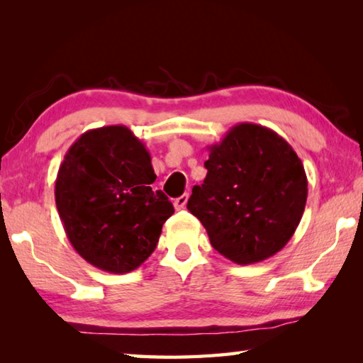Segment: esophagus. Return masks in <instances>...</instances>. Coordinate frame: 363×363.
Instances as JSON below:
<instances>
[{
	"instance_id": "obj_1",
	"label": "esophagus",
	"mask_w": 363,
	"mask_h": 363,
	"mask_svg": "<svg viewBox=\"0 0 363 363\" xmlns=\"http://www.w3.org/2000/svg\"><path fill=\"white\" fill-rule=\"evenodd\" d=\"M187 200H189V194H184V195H181L179 199H176L174 200V208L177 211L179 210H184V208H186V205H187Z\"/></svg>"
}]
</instances>
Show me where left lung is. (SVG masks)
<instances>
[{
	"label": "left lung",
	"instance_id": "obj_1",
	"mask_svg": "<svg viewBox=\"0 0 363 363\" xmlns=\"http://www.w3.org/2000/svg\"><path fill=\"white\" fill-rule=\"evenodd\" d=\"M208 150L206 177L194 186L187 210L203 224L213 248L242 266L279 253L307 200V176L296 152L255 123H238Z\"/></svg>",
	"mask_w": 363,
	"mask_h": 363
}]
</instances>
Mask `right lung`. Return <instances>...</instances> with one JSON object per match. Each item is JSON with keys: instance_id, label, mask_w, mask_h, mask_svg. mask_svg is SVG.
<instances>
[{"instance_id": "add662e5", "label": "right lung", "mask_w": 363, "mask_h": 363, "mask_svg": "<svg viewBox=\"0 0 363 363\" xmlns=\"http://www.w3.org/2000/svg\"><path fill=\"white\" fill-rule=\"evenodd\" d=\"M143 140L123 125L83 133L67 150L56 179V206L72 247L110 274L138 269L157 248L174 213Z\"/></svg>"}]
</instances>
